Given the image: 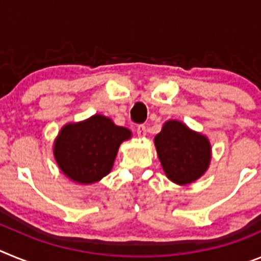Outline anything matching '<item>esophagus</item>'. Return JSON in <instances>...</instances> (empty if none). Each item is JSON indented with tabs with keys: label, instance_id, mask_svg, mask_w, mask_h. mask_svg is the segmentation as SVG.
<instances>
[{
	"label": "esophagus",
	"instance_id": "esophagus-1",
	"mask_svg": "<svg viewBox=\"0 0 261 261\" xmlns=\"http://www.w3.org/2000/svg\"><path fill=\"white\" fill-rule=\"evenodd\" d=\"M146 125L141 124V125L137 126V135L140 136V137H145V136H146Z\"/></svg>",
	"mask_w": 261,
	"mask_h": 261
}]
</instances>
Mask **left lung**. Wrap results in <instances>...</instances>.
Returning <instances> with one entry per match:
<instances>
[{
    "mask_svg": "<svg viewBox=\"0 0 261 261\" xmlns=\"http://www.w3.org/2000/svg\"><path fill=\"white\" fill-rule=\"evenodd\" d=\"M154 142L163 170L174 183L190 184L206 171L211 162L208 138L192 132L183 123L167 121Z\"/></svg>",
    "mask_w": 261,
    "mask_h": 261,
    "instance_id": "1",
    "label": "left lung"
}]
</instances>
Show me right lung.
<instances>
[{"instance_id": "right-lung-1", "label": "right lung", "mask_w": 261, "mask_h": 261, "mask_svg": "<svg viewBox=\"0 0 261 261\" xmlns=\"http://www.w3.org/2000/svg\"><path fill=\"white\" fill-rule=\"evenodd\" d=\"M129 137V129L115 125L102 115H94L86 121L64 126L53 153L61 171L71 180L95 183L111 171L120 144Z\"/></svg>"}]
</instances>
